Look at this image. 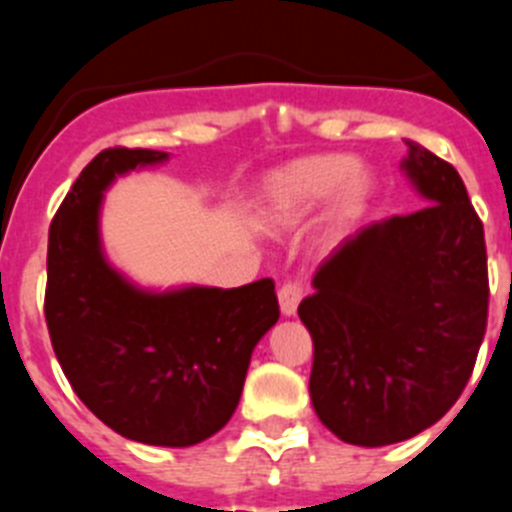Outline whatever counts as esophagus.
I'll return each instance as SVG.
<instances>
[{"instance_id":"1","label":"esophagus","mask_w":512,"mask_h":512,"mask_svg":"<svg viewBox=\"0 0 512 512\" xmlns=\"http://www.w3.org/2000/svg\"><path fill=\"white\" fill-rule=\"evenodd\" d=\"M302 297H305V284L302 282H284L282 287H279V307H282V315H295L297 312V305L302 302Z\"/></svg>"}]
</instances>
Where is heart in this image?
I'll list each match as a JSON object with an SVG mask.
<instances>
[{"label":"heart","instance_id":"obj_1","mask_svg":"<svg viewBox=\"0 0 512 512\" xmlns=\"http://www.w3.org/2000/svg\"><path fill=\"white\" fill-rule=\"evenodd\" d=\"M374 179L354 153H318L274 171L264 187V217L277 228L300 225L328 197L330 233H343L359 220L372 197Z\"/></svg>","mask_w":512,"mask_h":512}]
</instances>
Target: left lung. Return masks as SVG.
<instances>
[{"instance_id":"8db88e82","label":"left lung","mask_w":512,"mask_h":512,"mask_svg":"<svg viewBox=\"0 0 512 512\" xmlns=\"http://www.w3.org/2000/svg\"><path fill=\"white\" fill-rule=\"evenodd\" d=\"M405 143L402 169L428 205L343 241L297 307L312 336V408L354 446L405 441L449 413L487 328L482 220L459 171Z\"/></svg>"}]
</instances>
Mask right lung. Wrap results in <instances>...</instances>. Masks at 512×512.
<instances>
[{
  "label": "right lung",
  "mask_w": 512,
  "mask_h": 512,
  "mask_svg": "<svg viewBox=\"0 0 512 512\" xmlns=\"http://www.w3.org/2000/svg\"><path fill=\"white\" fill-rule=\"evenodd\" d=\"M166 158L117 146L84 166L48 233L45 323L63 374L104 425L148 446H194L238 408L253 346L279 320V302L271 279L143 292L104 261L102 192Z\"/></svg>",
  "instance_id": "obj_1"
}]
</instances>
